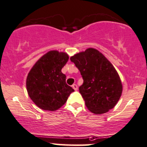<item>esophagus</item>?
I'll return each mask as SVG.
<instances>
[{
    "label": "esophagus",
    "mask_w": 147,
    "mask_h": 147,
    "mask_svg": "<svg viewBox=\"0 0 147 147\" xmlns=\"http://www.w3.org/2000/svg\"><path fill=\"white\" fill-rule=\"evenodd\" d=\"M72 88H73L75 91H77V90H78V86H77L76 84H73V85H72Z\"/></svg>",
    "instance_id": "obj_1"
}]
</instances>
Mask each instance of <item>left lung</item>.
Listing matches in <instances>:
<instances>
[{"label": "left lung", "mask_w": 147, "mask_h": 147, "mask_svg": "<svg viewBox=\"0 0 147 147\" xmlns=\"http://www.w3.org/2000/svg\"><path fill=\"white\" fill-rule=\"evenodd\" d=\"M78 68L84 83L79 92L90 111L101 114L114 108L122 93V84L111 62L92 48L71 57Z\"/></svg>", "instance_id": "obj_1"}]
</instances>
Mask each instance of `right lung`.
<instances>
[{"mask_svg":"<svg viewBox=\"0 0 147 147\" xmlns=\"http://www.w3.org/2000/svg\"><path fill=\"white\" fill-rule=\"evenodd\" d=\"M69 60L67 53L50 51L34 64L26 79L28 94L39 108L56 111L74 90L66 83L61 69Z\"/></svg>","mask_w":147,"mask_h":147,"instance_id":"add662e5","label":"right lung"}]
</instances>
